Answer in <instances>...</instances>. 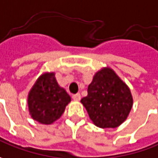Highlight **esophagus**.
I'll return each mask as SVG.
<instances>
[{"mask_svg":"<svg viewBox=\"0 0 158 158\" xmlns=\"http://www.w3.org/2000/svg\"><path fill=\"white\" fill-rule=\"evenodd\" d=\"M80 98H81V96H80L79 94H73V99L74 101H79Z\"/></svg>","mask_w":158,"mask_h":158,"instance_id":"obj_1","label":"esophagus"}]
</instances>
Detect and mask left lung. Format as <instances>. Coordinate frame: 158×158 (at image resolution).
<instances>
[{
	"label": "left lung",
	"instance_id": "obj_1",
	"mask_svg": "<svg viewBox=\"0 0 158 158\" xmlns=\"http://www.w3.org/2000/svg\"><path fill=\"white\" fill-rule=\"evenodd\" d=\"M80 102L94 125L101 128H114L128 118L133 98L128 85L114 71L104 67L94 74L87 88V96Z\"/></svg>",
	"mask_w": 158,
	"mask_h": 158
}]
</instances>
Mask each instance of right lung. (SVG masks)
<instances>
[{
    "label": "right lung",
    "mask_w": 158,
    "mask_h": 158,
    "mask_svg": "<svg viewBox=\"0 0 158 158\" xmlns=\"http://www.w3.org/2000/svg\"><path fill=\"white\" fill-rule=\"evenodd\" d=\"M71 97L57 84L54 73L41 75L30 89L28 106L31 118L42 124H52L59 119Z\"/></svg>",
    "instance_id": "obj_1"
}]
</instances>
